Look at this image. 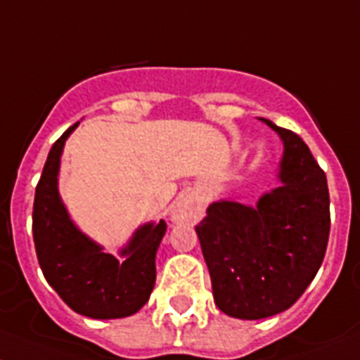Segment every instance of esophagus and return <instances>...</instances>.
<instances>
[{"label":"esophagus","mask_w":360,"mask_h":360,"mask_svg":"<svg viewBox=\"0 0 360 360\" xmlns=\"http://www.w3.org/2000/svg\"><path fill=\"white\" fill-rule=\"evenodd\" d=\"M203 216V207L195 201V199L185 198L181 199L179 203L175 205L172 210V221L185 225V223H195Z\"/></svg>","instance_id":"1"}]
</instances>
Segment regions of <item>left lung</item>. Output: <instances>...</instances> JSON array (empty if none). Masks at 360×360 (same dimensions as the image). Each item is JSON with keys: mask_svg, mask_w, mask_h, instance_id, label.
Wrapping results in <instances>:
<instances>
[{"mask_svg": "<svg viewBox=\"0 0 360 360\" xmlns=\"http://www.w3.org/2000/svg\"><path fill=\"white\" fill-rule=\"evenodd\" d=\"M264 122L283 141L282 186L256 207L212 203L195 226L216 306L243 320L282 313L304 295L322 265L331 223L328 179L307 144Z\"/></svg>", "mask_w": 360, "mask_h": 360, "instance_id": "obj_1", "label": "left lung"}]
</instances>
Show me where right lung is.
I'll return each instance as SVG.
<instances>
[{
  "label": "right lung",
  "instance_id": "add662e5",
  "mask_svg": "<svg viewBox=\"0 0 360 360\" xmlns=\"http://www.w3.org/2000/svg\"><path fill=\"white\" fill-rule=\"evenodd\" d=\"M68 131L53 144L32 207V238L44 276L72 311L89 319H122L137 313L155 285V252L166 223H148L134 234L120 255L102 252L69 219L58 195V168Z\"/></svg>",
  "mask_w": 360,
  "mask_h": 360
}]
</instances>
